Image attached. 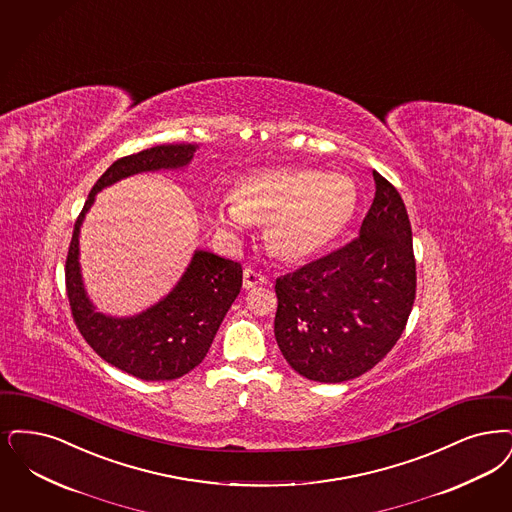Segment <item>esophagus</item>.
I'll return each instance as SVG.
<instances>
[{
	"instance_id": "obj_1",
	"label": "esophagus",
	"mask_w": 512,
	"mask_h": 512,
	"mask_svg": "<svg viewBox=\"0 0 512 512\" xmlns=\"http://www.w3.org/2000/svg\"><path fill=\"white\" fill-rule=\"evenodd\" d=\"M268 284V278L265 274L253 270V268H246L244 270V287L246 289H255V287L266 286Z\"/></svg>"
}]
</instances>
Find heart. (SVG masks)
Here are the masks:
<instances>
[{
    "label": "heart",
    "instance_id": "1",
    "mask_svg": "<svg viewBox=\"0 0 512 512\" xmlns=\"http://www.w3.org/2000/svg\"><path fill=\"white\" fill-rule=\"evenodd\" d=\"M356 202V184L343 173L266 167L234 184L232 200L213 205L209 217L228 236L263 221L268 249L284 261H303L347 228Z\"/></svg>",
    "mask_w": 512,
    "mask_h": 512
}]
</instances>
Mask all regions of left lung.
<instances>
[{
	"label": "left lung",
	"mask_w": 512,
	"mask_h": 512,
	"mask_svg": "<svg viewBox=\"0 0 512 512\" xmlns=\"http://www.w3.org/2000/svg\"><path fill=\"white\" fill-rule=\"evenodd\" d=\"M375 198L360 236L276 280V343L287 364L318 383H343L381 362L415 299L408 211L373 171Z\"/></svg>",
	"instance_id": "left-lung-1"
}]
</instances>
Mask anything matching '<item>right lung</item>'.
I'll return each mask as SVG.
<instances>
[{"label":"right lung","instance_id":"obj_1","mask_svg":"<svg viewBox=\"0 0 512 512\" xmlns=\"http://www.w3.org/2000/svg\"><path fill=\"white\" fill-rule=\"evenodd\" d=\"M196 150L198 144H158L110 165L91 188L68 249L66 293L83 339L104 362L143 381L179 379L202 364L242 289V265L196 249L179 282L158 303L133 316H112L99 312L87 295L80 265V230L101 190L139 173L184 169Z\"/></svg>","mask_w":512,"mask_h":512}]
</instances>
